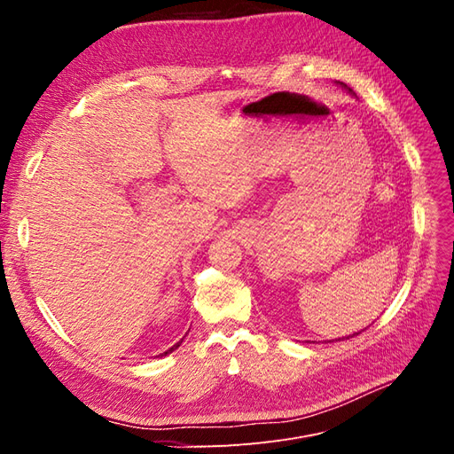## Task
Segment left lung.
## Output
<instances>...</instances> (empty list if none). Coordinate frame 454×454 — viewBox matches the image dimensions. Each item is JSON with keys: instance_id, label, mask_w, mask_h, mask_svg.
Here are the masks:
<instances>
[{"instance_id": "left-lung-1", "label": "left lung", "mask_w": 454, "mask_h": 454, "mask_svg": "<svg viewBox=\"0 0 454 454\" xmlns=\"http://www.w3.org/2000/svg\"><path fill=\"white\" fill-rule=\"evenodd\" d=\"M335 83H337L339 87H342V89H345V90H348L350 94H354V92H352V89H350V87H347L345 83H340V81H335ZM358 333H360V332H358ZM358 333H352V335H358ZM352 335H348V337H352ZM329 342H333V340H329Z\"/></svg>"}]
</instances>
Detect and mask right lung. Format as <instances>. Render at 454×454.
<instances>
[{"instance_id":"1","label":"right lung","mask_w":454,"mask_h":454,"mask_svg":"<svg viewBox=\"0 0 454 454\" xmlns=\"http://www.w3.org/2000/svg\"><path fill=\"white\" fill-rule=\"evenodd\" d=\"M182 340H184V339H182ZM182 340H180V342H176V345H174V347H172V348H168V350H167V352H162V354H159V356H167V354H170V352H174V350H176V348H177V347H180V345H182Z\"/></svg>"}]
</instances>
